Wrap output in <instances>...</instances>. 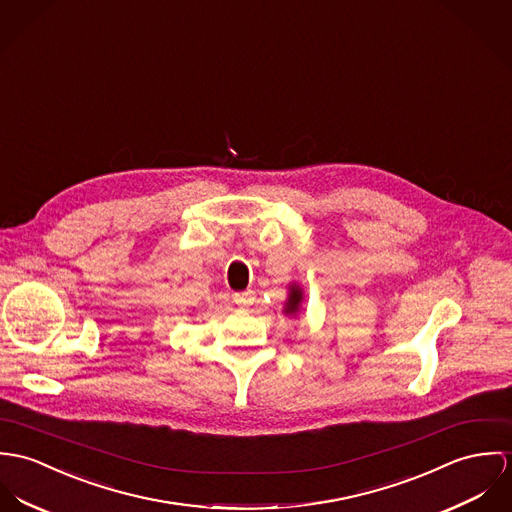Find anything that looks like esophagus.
<instances>
[{"mask_svg":"<svg viewBox=\"0 0 512 512\" xmlns=\"http://www.w3.org/2000/svg\"><path fill=\"white\" fill-rule=\"evenodd\" d=\"M233 302H235L239 308H247V306L253 302V292H251V290L235 292V294H233Z\"/></svg>","mask_w":512,"mask_h":512,"instance_id":"34e87169","label":"esophagus"}]
</instances>
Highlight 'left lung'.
<instances>
[{"instance_id":"obj_1","label":"left lung","mask_w":512,"mask_h":512,"mask_svg":"<svg viewBox=\"0 0 512 512\" xmlns=\"http://www.w3.org/2000/svg\"><path fill=\"white\" fill-rule=\"evenodd\" d=\"M302 300H304L302 288L296 283L290 284V286H288V298H286V302H284V314H286V316H296V314L300 312Z\"/></svg>"}]
</instances>
